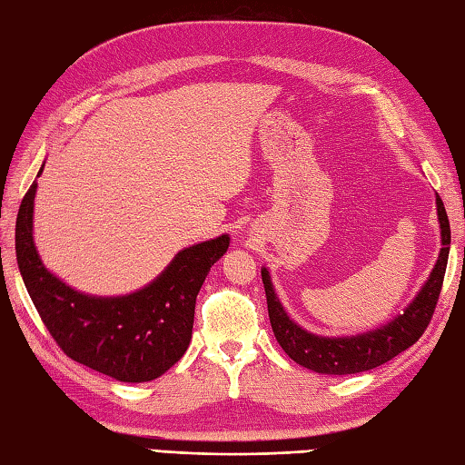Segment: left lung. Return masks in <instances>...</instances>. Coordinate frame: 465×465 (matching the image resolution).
<instances>
[{"instance_id": "left-lung-1", "label": "left lung", "mask_w": 465, "mask_h": 465, "mask_svg": "<svg viewBox=\"0 0 465 465\" xmlns=\"http://www.w3.org/2000/svg\"><path fill=\"white\" fill-rule=\"evenodd\" d=\"M437 214H440L443 247L427 283L415 297V302L405 310V313L387 323L384 328L369 331V334L352 338H322L302 330L297 323L287 318V313L283 312L273 292V285H271L269 271L262 269L261 277L262 285H265L271 328H273V334L279 346L285 350V354L297 364L315 372L354 374L376 369V366L389 362L391 358L401 354L402 350L413 346L423 336L429 322L433 318L450 257L451 231L448 213H445L440 196H437Z\"/></svg>"}]
</instances>
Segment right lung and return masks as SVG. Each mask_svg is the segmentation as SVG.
I'll list each match as a JSON object with an SVG mask.
<instances>
[{
	"label": "right lung",
	"instance_id": "add662e5",
	"mask_svg": "<svg viewBox=\"0 0 465 465\" xmlns=\"http://www.w3.org/2000/svg\"><path fill=\"white\" fill-rule=\"evenodd\" d=\"M34 196L36 182L17 213L15 257L32 303L58 348L73 361L124 382L153 381L172 369L190 344L196 295L210 267L229 249V236L180 251L142 292L91 297L44 269L32 239Z\"/></svg>",
	"mask_w": 465,
	"mask_h": 465
}]
</instances>
